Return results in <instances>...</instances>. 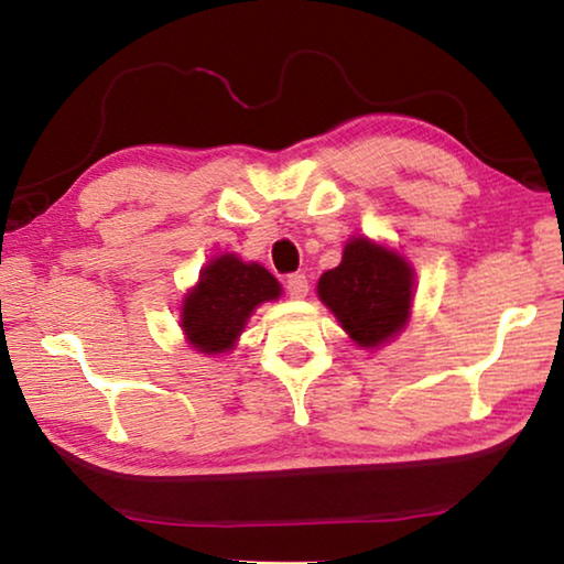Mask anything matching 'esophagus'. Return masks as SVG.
I'll return each mask as SVG.
<instances>
[{"mask_svg":"<svg viewBox=\"0 0 564 564\" xmlns=\"http://www.w3.org/2000/svg\"><path fill=\"white\" fill-rule=\"evenodd\" d=\"M288 295L295 300H303L307 295V276L305 274H290L288 276Z\"/></svg>","mask_w":564,"mask_h":564,"instance_id":"esophagus-1","label":"esophagus"}]
</instances>
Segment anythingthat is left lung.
I'll return each mask as SVG.
<instances>
[{"label": "left lung", "instance_id": "left-lung-1", "mask_svg": "<svg viewBox=\"0 0 564 564\" xmlns=\"http://www.w3.org/2000/svg\"><path fill=\"white\" fill-rule=\"evenodd\" d=\"M318 297L351 341L372 351L411 321L415 272L400 251L354 236L344 246L341 264L321 274Z\"/></svg>", "mask_w": 564, "mask_h": 564}]
</instances>
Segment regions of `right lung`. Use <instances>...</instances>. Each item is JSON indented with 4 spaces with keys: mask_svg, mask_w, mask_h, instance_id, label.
<instances>
[{
    "mask_svg": "<svg viewBox=\"0 0 564 564\" xmlns=\"http://www.w3.org/2000/svg\"><path fill=\"white\" fill-rule=\"evenodd\" d=\"M282 284L257 261L218 253L199 269L195 288L184 292L180 326L192 349L218 357L236 349L246 323L261 303L280 300Z\"/></svg>",
    "mask_w": 564,
    "mask_h": 564,
    "instance_id": "1",
    "label": "right lung"
}]
</instances>
